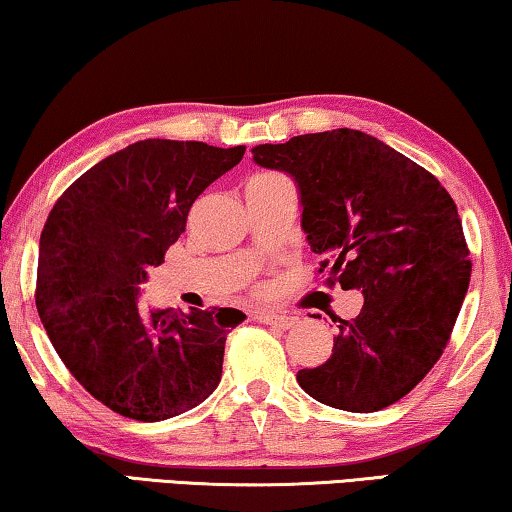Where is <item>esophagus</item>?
Returning a JSON list of instances; mask_svg holds the SVG:
<instances>
[{"label": "esophagus", "instance_id": "1", "mask_svg": "<svg viewBox=\"0 0 512 512\" xmlns=\"http://www.w3.org/2000/svg\"><path fill=\"white\" fill-rule=\"evenodd\" d=\"M257 322L269 324V326H273V329L287 331V329H292V326L296 324V317H292V315H282V312H259Z\"/></svg>", "mask_w": 512, "mask_h": 512}]
</instances>
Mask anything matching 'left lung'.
<instances>
[{"instance_id": "1", "label": "left lung", "mask_w": 512, "mask_h": 512, "mask_svg": "<svg viewBox=\"0 0 512 512\" xmlns=\"http://www.w3.org/2000/svg\"><path fill=\"white\" fill-rule=\"evenodd\" d=\"M253 160L299 183L324 285L363 289L356 319H340L333 354L299 370L310 398L370 414L423 381L451 340L471 278L453 197L400 151L352 128L259 144Z\"/></svg>"}]
</instances>
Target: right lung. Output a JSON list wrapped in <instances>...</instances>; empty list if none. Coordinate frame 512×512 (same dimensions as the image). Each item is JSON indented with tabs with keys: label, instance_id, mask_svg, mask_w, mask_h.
Listing matches in <instances>:
<instances>
[{
	"label": "right lung",
	"instance_id": "add662e5",
	"mask_svg": "<svg viewBox=\"0 0 512 512\" xmlns=\"http://www.w3.org/2000/svg\"><path fill=\"white\" fill-rule=\"evenodd\" d=\"M246 147L142 140L75 179L41 232L36 308L71 375L133 421L197 407L223 375L234 308L142 310L149 266L186 232L193 202L241 163Z\"/></svg>",
	"mask_w": 512,
	"mask_h": 512
}]
</instances>
